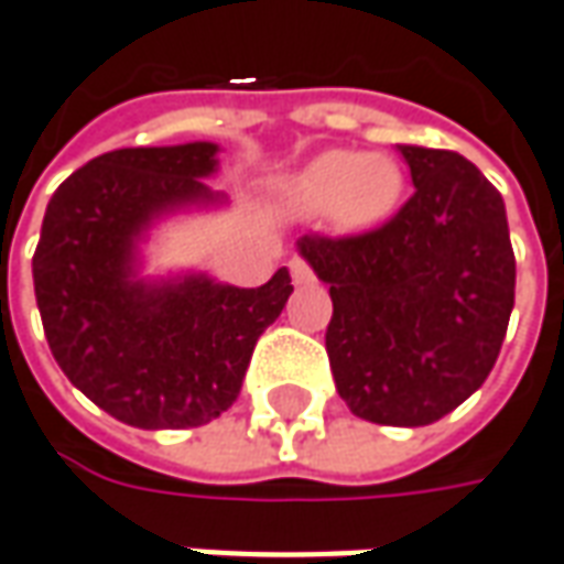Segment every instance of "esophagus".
Segmentation results:
<instances>
[{"label": "esophagus", "mask_w": 564, "mask_h": 564, "mask_svg": "<svg viewBox=\"0 0 564 564\" xmlns=\"http://www.w3.org/2000/svg\"><path fill=\"white\" fill-rule=\"evenodd\" d=\"M290 274H293V281L296 283H315V271H312V264L300 259V256H293L290 259Z\"/></svg>", "instance_id": "obj_1"}]
</instances>
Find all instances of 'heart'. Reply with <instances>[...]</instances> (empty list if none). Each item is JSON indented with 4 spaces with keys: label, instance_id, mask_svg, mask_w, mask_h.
Segmentation results:
<instances>
[{
    "label": "heart",
    "instance_id": "b5f03b06",
    "mask_svg": "<svg viewBox=\"0 0 564 564\" xmlns=\"http://www.w3.org/2000/svg\"><path fill=\"white\" fill-rule=\"evenodd\" d=\"M402 189L405 174L390 155L327 149L283 181L281 205L296 218L330 212L343 230H368L397 212Z\"/></svg>",
    "mask_w": 564,
    "mask_h": 564
}]
</instances>
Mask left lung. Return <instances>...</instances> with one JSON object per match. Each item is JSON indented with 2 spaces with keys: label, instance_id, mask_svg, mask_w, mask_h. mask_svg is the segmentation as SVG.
Here are the masks:
<instances>
[{
  "label": "left lung",
  "instance_id": "8db88e82",
  "mask_svg": "<svg viewBox=\"0 0 564 564\" xmlns=\"http://www.w3.org/2000/svg\"><path fill=\"white\" fill-rule=\"evenodd\" d=\"M415 193L390 221L349 237L305 234L300 252L330 283L324 334L352 415L421 427L494 371L514 305L502 196L449 149L399 147Z\"/></svg>",
  "mask_w": 564,
  "mask_h": 564
}]
</instances>
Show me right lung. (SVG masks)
I'll use <instances>...</instances> for the list:
<instances>
[{"label":"right lung","instance_id":"obj_1","mask_svg":"<svg viewBox=\"0 0 564 564\" xmlns=\"http://www.w3.org/2000/svg\"><path fill=\"white\" fill-rule=\"evenodd\" d=\"M215 143L115 149L52 193L33 290L58 368L130 427H203L243 387L252 349L293 293L281 268L256 290L208 278L133 281V240L174 205L218 199L199 177Z\"/></svg>","mask_w":564,"mask_h":564}]
</instances>
